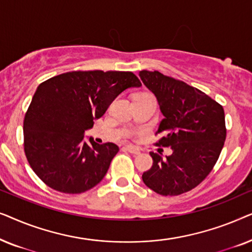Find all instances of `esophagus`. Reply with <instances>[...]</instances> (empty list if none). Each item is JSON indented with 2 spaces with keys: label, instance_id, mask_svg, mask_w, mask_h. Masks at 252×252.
<instances>
[{
  "label": "esophagus",
  "instance_id": "1",
  "mask_svg": "<svg viewBox=\"0 0 252 252\" xmlns=\"http://www.w3.org/2000/svg\"><path fill=\"white\" fill-rule=\"evenodd\" d=\"M125 148H126V150L130 154H134V155H140L141 154L139 148L134 147V146H132V144H127V146H125Z\"/></svg>",
  "mask_w": 252,
  "mask_h": 252
}]
</instances>
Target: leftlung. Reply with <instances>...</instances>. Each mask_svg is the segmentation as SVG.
<instances>
[{"mask_svg":"<svg viewBox=\"0 0 252 252\" xmlns=\"http://www.w3.org/2000/svg\"><path fill=\"white\" fill-rule=\"evenodd\" d=\"M143 85L156 96L164 119L157 146L171 147L163 159L150 153L153 166L142 174L147 187L163 196H177L201 184L215 166L226 140L222 106L197 88L158 71H140Z\"/></svg>","mask_w":252,"mask_h":252,"instance_id":"obj_1","label":"left lung"}]
</instances>
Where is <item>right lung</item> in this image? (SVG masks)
<instances>
[{"instance_id": "add662e5", "label": "right lung", "mask_w": 252, "mask_h": 252, "mask_svg": "<svg viewBox=\"0 0 252 252\" xmlns=\"http://www.w3.org/2000/svg\"><path fill=\"white\" fill-rule=\"evenodd\" d=\"M141 87L132 72L74 71L48 79L36 88L24 120V149L35 174L65 194H80L104 178L119 151L96 143L85 130L104 115L120 93Z\"/></svg>"}]
</instances>
